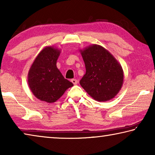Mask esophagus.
<instances>
[{
	"mask_svg": "<svg viewBox=\"0 0 155 155\" xmlns=\"http://www.w3.org/2000/svg\"><path fill=\"white\" fill-rule=\"evenodd\" d=\"M71 81H72V83L74 84V85H76V84L78 83V81L77 79H74V78H73V79H72Z\"/></svg>",
	"mask_w": 155,
	"mask_h": 155,
	"instance_id": "34e87169",
	"label": "esophagus"
}]
</instances>
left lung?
<instances>
[{
  "label": "left lung",
  "instance_id": "8db88e82",
  "mask_svg": "<svg viewBox=\"0 0 155 155\" xmlns=\"http://www.w3.org/2000/svg\"><path fill=\"white\" fill-rule=\"evenodd\" d=\"M86 72L80 84L91 98L99 102L110 101L119 93L124 72L117 60L102 46L92 44L80 50Z\"/></svg>",
  "mask_w": 155,
  "mask_h": 155
}]
</instances>
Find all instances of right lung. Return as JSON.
I'll list each match as a JSON object with an SVG mask.
<instances>
[{
    "mask_svg": "<svg viewBox=\"0 0 155 155\" xmlns=\"http://www.w3.org/2000/svg\"><path fill=\"white\" fill-rule=\"evenodd\" d=\"M61 49L44 47L34 60L28 73V84L37 98L48 103L56 102L73 83L65 79L57 67Z\"/></svg>",
    "mask_w": 155,
    "mask_h": 155,
    "instance_id": "right-lung-1",
    "label": "right lung"
}]
</instances>
